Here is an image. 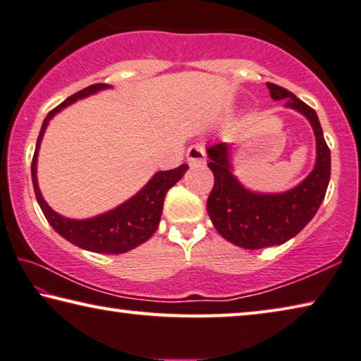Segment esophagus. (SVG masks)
I'll use <instances>...</instances> for the list:
<instances>
[{"label":"esophagus","instance_id":"esophagus-1","mask_svg":"<svg viewBox=\"0 0 361 361\" xmlns=\"http://www.w3.org/2000/svg\"><path fill=\"white\" fill-rule=\"evenodd\" d=\"M206 159V152L203 145H192L187 150V161L190 166H200Z\"/></svg>","mask_w":361,"mask_h":361}]
</instances>
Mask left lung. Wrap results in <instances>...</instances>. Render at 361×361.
<instances>
[{"label":"left lung","instance_id":"obj_1","mask_svg":"<svg viewBox=\"0 0 361 361\" xmlns=\"http://www.w3.org/2000/svg\"><path fill=\"white\" fill-rule=\"evenodd\" d=\"M267 87L271 99L286 100L285 107L309 120L317 140V159L312 173L291 190L259 193L246 188L233 176L228 144L219 142L208 147V168L214 174V187L206 209L217 232L245 250L283 245L296 236L317 214L331 176V152L315 110L285 87L274 82H267Z\"/></svg>","mask_w":361,"mask_h":361}]
</instances>
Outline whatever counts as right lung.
I'll return each instance as SVG.
<instances>
[{"instance_id": "add662e5", "label": "right lung", "mask_w": 361, "mask_h": 361, "mask_svg": "<svg viewBox=\"0 0 361 361\" xmlns=\"http://www.w3.org/2000/svg\"><path fill=\"white\" fill-rule=\"evenodd\" d=\"M109 87L111 86L105 85V82H97V85L87 86L80 92L65 99L61 105H57L54 110H51L47 114L38 135L37 149H35L32 161V180L39 208L43 211L47 222L51 224V227L59 235L63 236L65 240H68L70 243L82 247L86 251L100 254H121L145 243L157 232L159 219H161L164 197H166L169 188L176 182H179L182 176L185 174V171L188 169L187 164H180L176 169L159 171L133 198L126 200L125 203L104 212V214L90 217V219H68V217L57 214L44 202L37 179L38 152L46 128L49 125V120H52V116L59 114L62 109L76 102V100L92 96V94L102 90H109Z\"/></svg>"}]
</instances>
